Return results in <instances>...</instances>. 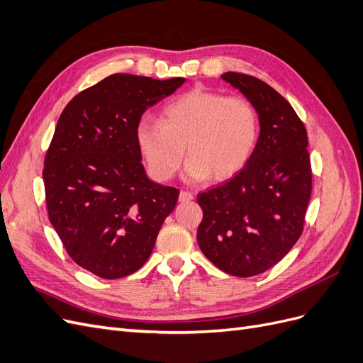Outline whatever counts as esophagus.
<instances>
[{"mask_svg":"<svg viewBox=\"0 0 363 363\" xmlns=\"http://www.w3.org/2000/svg\"><path fill=\"white\" fill-rule=\"evenodd\" d=\"M179 200H180L182 203H184V201H191V200H194V194H192V192H189V191H182V192H180V195H179Z\"/></svg>","mask_w":363,"mask_h":363,"instance_id":"esophagus-1","label":"esophagus"}]
</instances>
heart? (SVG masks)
Returning <instances> with one entry per match:
<instances>
[{
    "mask_svg": "<svg viewBox=\"0 0 363 363\" xmlns=\"http://www.w3.org/2000/svg\"><path fill=\"white\" fill-rule=\"evenodd\" d=\"M259 139V115L245 96L192 89L169 101L160 123L142 119L136 142L150 174L171 180L184 157L186 179L227 180L245 168Z\"/></svg>",
    "mask_w": 363,
    "mask_h": 363,
    "instance_id": "b5f03b06",
    "label": "heart"
}]
</instances>
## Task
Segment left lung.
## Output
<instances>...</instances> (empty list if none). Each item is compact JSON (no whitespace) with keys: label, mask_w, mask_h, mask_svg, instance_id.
<instances>
[{"label":"left lung","mask_w":363,"mask_h":363,"mask_svg":"<svg viewBox=\"0 0 363 363\" xmlns=\"http://www.w3.org/2000/svg\"><path fill=\"white\" fill-rule=\"evenodd\" d=\"M221 79L256 107L260 135L242 171L196 196L203 208L196 240L221 271L252 277L280 262L303 233L312 194L307 131L265 82L239 72Z\"/></svg>","instance_id":"1"}]
</instances>
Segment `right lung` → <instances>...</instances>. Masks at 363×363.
<instances>
[{"label": "right lung", "mask_w": 363, "mask_h": 363, "mask_svg": "<svg viewBox=\"0 0 363 363\" xmlns=\"http://www.w3.org/2000/svg\"><path fill=\"white\" fill-rule=\"evenodd\" d=\"M182 77L113 74L63 108L45 156L50 223L71 259L95 276H130L148 260L179 189L147 177L136 127Z\"/></svg>", "instance_id": "right-lung-1"}]
</instances>
